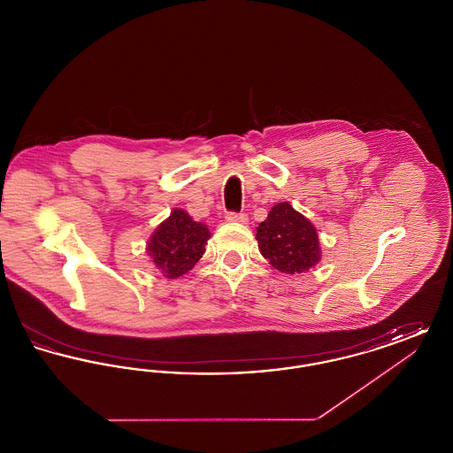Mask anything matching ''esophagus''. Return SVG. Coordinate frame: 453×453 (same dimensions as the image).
I'll return each instance as SVG.
<instances>
[{"label":"esophagus","instance_id":"1","mask_svg":"<svg viewBox=\"0 0 453 453\" xmlns=\"http://www.w3.org/2000/svg\"><path fill=\"white\" fill-rule=\"evenodd\" d=\"M226 219L231 222H241V224L248 222V216L244 212H227Z\"/></svg>","mask_w":453,"mask_h":453}]
</instances>
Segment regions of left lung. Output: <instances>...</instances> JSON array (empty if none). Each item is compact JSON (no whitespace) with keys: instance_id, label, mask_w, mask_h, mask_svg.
<instances>
[{"instance_id":"1","label":"left lung","mask_w":453,"mask_h":453,"mask_svg":"<svg viewBox=\"0 0 453 453\" xmlns=\"http://www.w3.org/2000/svg\"><path fill=\"white\" fill-rule=\"evenodd\" d=\"M259 251L281 273H303L321 259L316 227L287 202L277 203L257 229Z\"/></svg>"}]
</instances>
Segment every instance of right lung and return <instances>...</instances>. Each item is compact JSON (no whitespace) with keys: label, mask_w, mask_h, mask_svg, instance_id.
Returning <instances> with one entry per match:
<instances>
[{"label":"right lung","mask_w":453,"mask_h":453,"mask_svg":"<svg viewBox=\"0 0 453 453\" xmlns=\"http://www.w3.org/2000/svg\"><path fill=\"white\" fill-rule=\"evenodd\" d=\"M205 224L195 222L181 209H174L152 234L148 253L166 279H178L194 268L209 241Z\"/></svg>","instance_id":"add662e5"}]
</instances>
